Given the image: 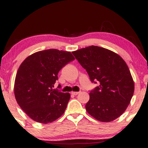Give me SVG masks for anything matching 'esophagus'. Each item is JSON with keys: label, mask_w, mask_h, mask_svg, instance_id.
Instances as JSON below:
<instances>
[{"label": "esophagus", "mask_w": 148, "mask_h": 148, "mask_svg": "<svg viewBox=\"0 0 148 148\" xmlns=\"http://www.w3.org/2000/svg\"><path fill=\"white\" fill-rule=\"evenodd\" d=\"M80 92H71V94L73 95H77V94H79Z\"/></svg>", "instance_id": "esophagus-1"}]
</instances>
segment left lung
<instances>
[{"label":"left lung","instance_id":"8db88e82","mask_svg":"<svg viewBox=\"0 0 148 148\" xmlns=\"http://www.w3.org/2000/svg\"><path fill=\"white\" fill-rule=\"evenodd\" d=\"M72 53L86 69L90 81L99 83L89 94L90 99L85 106L87 112L101 122L119 117L134 91V81L124 60L111 50L93 45Z\"/></svg>","mask_w":148,"mask_h":148}]
</instances>
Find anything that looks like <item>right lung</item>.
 Wrapping results in <instances>:
<instances>
[{
    "instance_id": "1",
    "label": "right lung",
    "mask_w": 148,
    "mask_h": 148,
    "mask_svg": "<svg viewBox=\"0 0 148 148\" xmlns=\"http://www.w3.org/2000/svg\"><path fill=\"white\" fill-rule=\"evenodd\" d=\"M73 60L70 52L48 49L29 56L21 64L14 95L18 105L33 121L47 124L64 114L71 96L52 87L58 72Z\"/></svg>"
}]
</instances>
